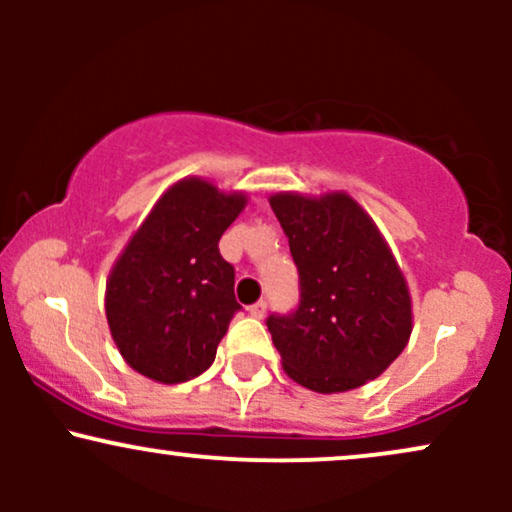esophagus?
Returning <instances> with one entry per match:
<instances>
[{
  "instance_id": "34e87169",
  "label": "esophagus",
  "mask_w": 512,
  "mask_h": 512,
  "mask_svg": "<svg viewBox=\"0 0 512 512\" xmlns=\"http://www.w3.org/2000/svg\"><path fill=\"white\" fill-rule=\"evenodd\" d=\"M248 310H250V315H252V317H264V313H267V301H257V303H252Z\"/></svg>"
}]
</instances>
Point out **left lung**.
Instances as JSON below:
<instances>
[{"label":"left lung","mask_w":512,"mask_h":512,"mask_svg":"<svg viewBox=\"0 0 512 512\" xmlns=\"http://www.w3.org/2000/svg\"><path fill=\"white\" fill-rule=\"evenodd\" d=\"M301 276L296 313L267 320L281 366L320 395L375 380L402 354L414 315L407 279L349 192L269 197Z\"/></svg>","instance_id":"left-lung-1"}]
</instances>
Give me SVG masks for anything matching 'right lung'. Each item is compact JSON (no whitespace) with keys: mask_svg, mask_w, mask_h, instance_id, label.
Instances as JSON below:
<instances>
[{"mask_svg":"<svg viewBox=\"0 0 512 512\" xmlns=\"http://www.w3.org/2000/svg\"><path fill=\"white\" fill-rule=\"evenodd\" d=\"M248 204L204 178L168 187L120 252L105 284V317L129 368L163 385L197 378L240 305L219 240Z\"/></svg>","mask_w":512,"mask_h":512,"instance_id":"add662e5","label":"right lung"}]
</instances>
